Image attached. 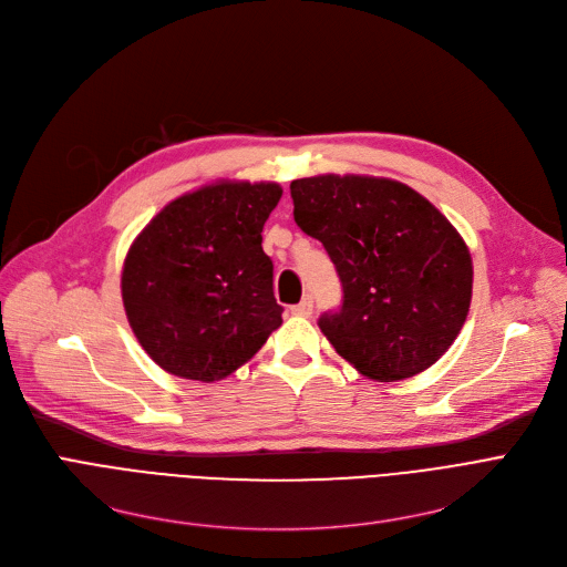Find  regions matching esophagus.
<instances>
[{"instance_id":"1","label":"esophagus","mask_w":567,"mask_h":567,"mask_svg":"<svg viewBox=\"0 0 567 567\" xmlns=\"http://www.w3.org/2000/svg\"><path fill=\"white\" fill-rule=\"evenodd\" d=\"M291 315H296V317H310L312 315V299H310V296H306L301 303H296L291 308Z\"/></svg>"}]
</instances>
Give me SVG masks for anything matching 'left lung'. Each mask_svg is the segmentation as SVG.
Masks as SVG:
<instances>
[{
  "label": "left lung",
  "mask_w": 567,
  "mask_h": 567,
  "mask_svg": "<svg viewBox=\"0 0 567 567\" xmlns=\"http://www.w3.org/2000/svg\"><path fill=\"white\" fill-rule=\"evenodd\" d=\"M293 220L321 241L342 308L319 329L361 374L400 381L434 365L460 336L473 264L460 231L393 178L321 174L289 186Z\"/></svg>",
  "instance_id": "8db88e82"
}]
</instances>
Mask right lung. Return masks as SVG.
<instances>
[{"label": "right lung", "mask_w": 567, "mask_h": 567, "mask_svg": "<svg viewBox=\"0 0 567 567\" xmlns=\"http://www.w3.org/2000/svg\"><path fill=\"white\" fill-rule=\"evenodd\" d=\"M278 184L218 182L176 197L133 241L122 274L131 329L165 372L218 381L282 323L261 229Z\"/></svg>", "instance_id": "obj_1"}]
</instances>
